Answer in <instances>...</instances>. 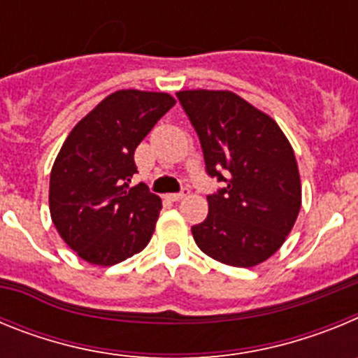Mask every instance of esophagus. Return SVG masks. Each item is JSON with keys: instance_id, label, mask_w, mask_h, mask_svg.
Returning a JSON list of instances; mask_svg holds the SVG:
<instances>
[{"instance_id": "1", "label": "esophagus", "mask_w": 358, "mask_h": 358, "mask_svg": "<svg viewBox=\"0 0 358 358\" xmlns=\"http://www.w3.org/2000/svg\"><path fill=\"white\" fill-rule=\"evenodd\" d=\"M188 195H189V188H188V186H185V188H182L179 194H170L169 199H170V201H181V199L188 197Z\"/></svg>"}]
</instances>
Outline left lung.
<instances>
[{
  "mask_svg": "<svg viewBox=\"0 0 358 358\" xmlns=\"http://www.w3.org/2000/svg\"><path fill=\"white\" fill-rule=\"evenodd\" d=\"M201 141L206 173L222 182L208 195V217L192 226L202 252L252 267L285 242L301 208L296 156L271 116L231 91H179Z\"/></svg>",
  "mask_w": 358,
  "mask_h": 358,
  "instance_id": "obj_1",
  "label": "left lung"
}]
</instances>
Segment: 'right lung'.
Returning <instances> with one entry per match:
<instances>
[{
  "label": "right lung",
  "instance_id": "obj_1",
  "mask_svg": "<svg viewBox=\"0 0 358 358\" xmlns=\"http://www.w3.org/2000/svg\"><path fill=\"white\" fill-rule=\"evenodd\" d=\"M173 106L169 93L116 91L66 138L50 176V213L82 260L109 267L150 242L161 199L129 182L136 147Z\"/></svg>",
  "mask_w": 358,
  "mask_h": 358
}]
</instances>
